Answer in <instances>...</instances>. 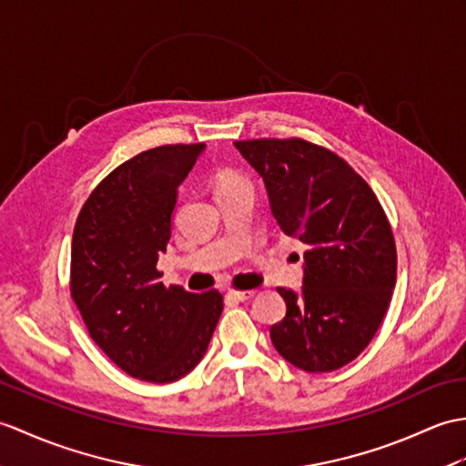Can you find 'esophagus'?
Returning <instances> with one entry per match:
<instances>
[{
	"label": "esophagus",
	"mask_w": 466,
	"mask_h": 466,
	"mask_svg": "<svg viewBox=\"0 0 466 466\" xmlns=\"http://www.w3.org/2000/svg\"><path fill=\"white\" fill-rule=\"evenodd\" d=\"M256 296L254 289H230L228 291V298L236 299V301H246V299H252Z\"/></svg>",
	"instance_id": "obj_1"
}]
</instances>
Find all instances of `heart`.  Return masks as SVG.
Segmentation results:
<instances>
[{
    "instance_id": "1",
    "label": "heart",
    "mask_w": 466,
    "mask_h": 466,
    "mask_svg": "<svg viewBox=\"0 0 466 466\" xmlns=\"http://www.w3.org/2000/svg\"><path fill=\"white\" fill-rule=\"evenodd\" d=\"M240 184H248V182L242 177L234 175V172H224V175H220V178H218V192L240 187Z\"/></svg>"
}]
</instances>
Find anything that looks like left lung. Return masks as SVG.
<instances>
[{
	"label": "left lung",
	"instance_id": "obj_1",
	"mask_svg": "<svg viewBox=\"0 0 466 466\" xmlns=\"http://www.w3.org/2000/svg\"><path fill=\"white\" fill-rule=\"evenodd\" d=\"M258 170L284 234L306 244L299 294L278 288L286 318L274 348L308 373L348 365L380 329L397 279V248L385 210L357 172L304 138L236 140Z\"/></svg>",
	"mask_w": 466,
	"mask_h": 466
}]
</instances>
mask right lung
<instances>
[{
    "label": "right lung",
    "instance_id": "1",
    "mask_svg": "<svg viewBox=\"0 0 466 466\" xmlns=\"http://www.w3.org/2000/svg\"><path fill=\"white\" fill-rule=\"evenodd\" d=\"M204 145H165L116 167L86 198L71 244V298L91 339L125 373L172 383L208 350L224 309L218 289L165 286L177 190Z\"/></svg>",
    "mask_w": 466,
    "mask_h": 466
}]
</instances>
